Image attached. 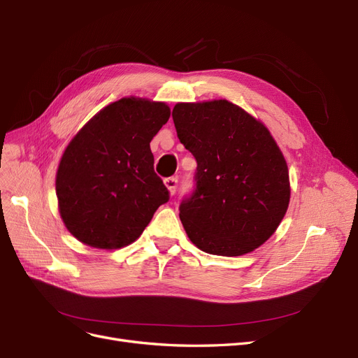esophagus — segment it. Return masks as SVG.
<instances>
[{
  "mask_svg": "<svg viewBox=\"0 0 358 358\" xmlns=\"http://www.w3.org/2000/svg\"><path fill=\"white\" fill-rule=\"evenodd\" d=\"M165 186L168 187L169 193L174 194L177 192V187H178V178L177 177H169L165 180Z\"/></svg>",
  "mask_w": 358,
  "mask_h": 358,
  "instance_id": "esophagus-1",
  "label": "esophagus"
}]
</instances>
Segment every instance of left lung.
<instances>
[{"instance_id":"left-lung-1","label":"left lung","mask_w":358,"mask_h":358,"mask_svg":"<svg viewBox=\"0 0 358 358\" xmlns=\"http://www.w3.org/2000/svg\"><path fill=\"white\" fill-rule=\"evenodd\" d=\"M172 119L196 159L194 190L180 203L189 239L203 252L239 257L282 222L289 171L270 131L227 100L178 103Z\"/></svg>"}]
</instances>
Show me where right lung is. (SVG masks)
<instances>
[{
	"mask_svg": "<svg viewBox=\"0 0 358 358\" xmlns=\"http://www.w3.org/2000/svg\"><path fill=\"white\" fill-rule=\"evenodd\" d=\"M169 115L165 103L125 97L90 119L66 148L56 193L64 226L79 242L124 248L169 201L150 150Z\"/></svg>",
	"mask_w": 358,
	"mask_h": 358,
	"instance_id": "1",
	"label": "right lung"
}]
</instances>
